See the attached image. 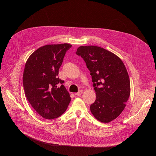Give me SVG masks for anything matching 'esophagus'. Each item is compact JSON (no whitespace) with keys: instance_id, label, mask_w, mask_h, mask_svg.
Masks as SVG:
<instances>
[{"instance_id":"1","label":"esophagus","mask_w":156,"mask_h":156,"mask_svg":"<svg viewBox=\"0 0 156 156\" xmlns=\"http://www.w3.org/2000/svg\"><path fill=\"white\" fill-rule=\"evenodd\" d=\"M82 93H83V90H80L78 92H77V93H75V94L76 95H78V96H80L81 94H82Z\"/></svg>"}]
</instances>
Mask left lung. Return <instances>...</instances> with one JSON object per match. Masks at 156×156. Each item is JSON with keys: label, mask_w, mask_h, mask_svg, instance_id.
Segmentation results:
<instances>
[{"label": "left lung", "mask_w": 156, "mask_h": 156, "mask_svg": "<svg viewBox=\"0 0 156 156\" xmlns=\"http://www.w3.org/2000/svg\"><path fill=\"white\" fill-rule=\"evenodd\" d=\"M76 54L85 61L90 72L96 100L90 109L94 116L108 123L124 110L130 95V81L124 63L104 48L80 46Z\"/></svg>", "instance_id": "8db88e82"}]
</instances>
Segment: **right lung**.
<instances>
[{"mask_svg":"<svg viewBox=\"0 0 156 156\" xmlns=\"http://www.w3.org/2000/svg\"><path fill=\"white\" fill-rule=\"evenodd\" d=\"M69 44H49L33 52L25 64L23 83L27 100L45 119L58 118L71 101L69 92L57 76Z\"/></svg>","mask_w":156,"mask_h":156,"instance_id":"add662e5","label":"right lung"}]
</instances>
